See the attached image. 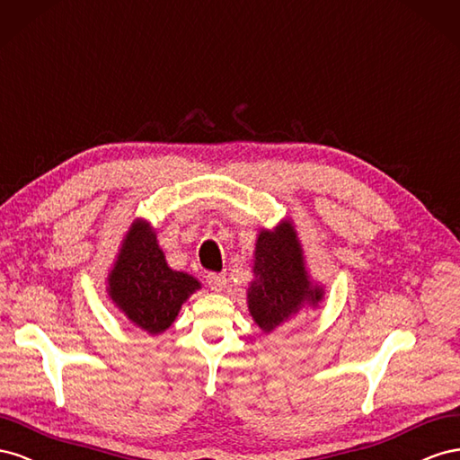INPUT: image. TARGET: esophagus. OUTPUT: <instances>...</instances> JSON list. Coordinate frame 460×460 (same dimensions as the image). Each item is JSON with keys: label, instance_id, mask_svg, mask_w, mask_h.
I'll use <instances>...</instances> for the list:
<instances>
[{"label": "esophagus", "instance_id": "34e87169", "mask_svg": "<svg viewBox=\"0 0 460 460\" xmlns=\"http://www.w3.org/2000/svg\"><path fill=\"white\" fill-rule=\"evenodd\" d=\"M206 283H208L209 288H212L214 293H221L223 288H226L227 279H226V275H221V273H208L206 275Z\"/></svg>", "mask_w": 460, "mask_h": 460}]
</instances>
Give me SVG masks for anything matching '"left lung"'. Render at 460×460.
Instances as JSON below:
<instances>
[{"instance_id": "8db88e82", "label": "left lung", "mask_w": 460, "mask_h": 460, "mask_svg": "<svg viewBox=\"0 0 460 460\" xmlns=\"http://www.w3.org/2000/svg\"><path fill=\"white\" fill-rule=\"evenodd\" d=\"M252 261L254 278L246 288V305L264 333L291 322L306 306L318 308L323 300L325 288L310 278L305 248L291 217L281 219L273 229L258 231Z\"/></svg>"}]
</instances>
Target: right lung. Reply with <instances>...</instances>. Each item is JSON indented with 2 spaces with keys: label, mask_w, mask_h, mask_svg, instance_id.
<instances>
[{
  "label": "right lung",
  "mask_w": 460,
  "mask_h": 460,
  "mask_svg": "<svg viewBox=\"0 0 460 460\" xmlns=\"http://www.w3.org/2000/svg\"><path fill=\"white\" fill-rule=\"evenodd\" d=\"M200 288V281L190 273L167 266L150 221L135 217L106 278L113 306L138 330L160 335L173 325L181 306Z\"/></svg>",
  "instance_id": "add662e5"
}]
</instances>
